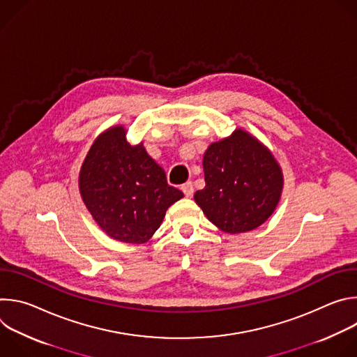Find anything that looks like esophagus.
I'll return each mask as SVG.
<instances>
[{"label":"esophagus","instance_id":"esophagus-1","mask_svg":"<svg viewBox=\"0 0 357 357\" xmlns=\"http://www.w3.org/2000/svg\"><path fill=\"white\" fill-rule=\"evenodd\" d=\"M182 192L185 193V196L186 197H190L192 195H193V192H195V188H193V183L192 182H186L185 185H182Z\"/></svg>","mask_w":357,"mask_h":357}]
</instances>
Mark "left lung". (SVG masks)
<instances>
[{"label":"left lung","mask_w":357,"mask_h":357,"mask_svg":"<svg viewBox=\"0 0 357 357\" xmlns=\"http://www.w3.org/2000/svg\"><path fill=\"white\" fill-rule=\"evenodd\" d=\"M206 186L195 202L222 231L237 234L261 226L275 211L284 185L271 151L237 128L203 155Z\"/></svg>","instance_id":"1"}]
</instances>
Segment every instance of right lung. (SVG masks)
Returning a JSON list of instances; mask_svg holds the SVG:
<instances>
[{"mask_svg": "<svg viewBox=\"0 0 357 357\" xmlns=\"http://www.w3.org/2000/svg\"><path fill=\"white\" fill-rule=\"evenodd\" d=\"M126 132L116 126L96 138L80 169L79 189L87 211L109 237L142 244L183 193L168 185L164 169L142 142L131 145Z\"/></svg>", "mask_w": 357, "mask_h": 357, "instance_id": "right-lung-1", "label": "right lung"}]
</instances>
